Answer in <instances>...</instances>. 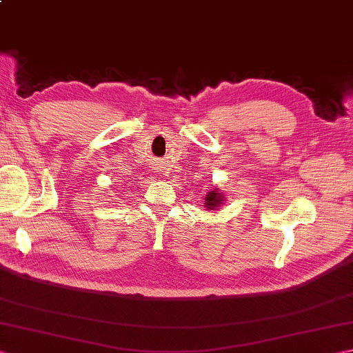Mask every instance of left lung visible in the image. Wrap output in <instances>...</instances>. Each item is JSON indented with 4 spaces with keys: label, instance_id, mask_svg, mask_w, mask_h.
I'll return each instance as SVG.
<instances>
[{
    "label": "left lung",
    "instance_id": "obj_1",
    "mask_svg": "<svg viewBox=\"0 0 353 353\" xmlns=\"http://www.w3.org/2000/svg\"><path fill=\"white\" fill-rule=\"evenodd\" d=\"M226 201V194L221 192L219 188H215L212 191H209L205 197V208L208 211H214V209H220V206Z\"/></svg>",
    "mask_w": 353,
    "mask_h": 353
}]
</instances>
